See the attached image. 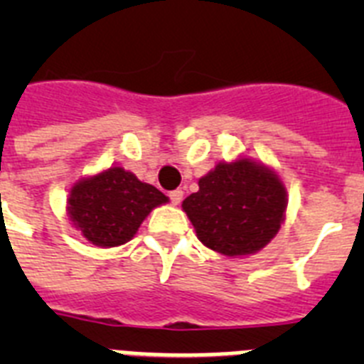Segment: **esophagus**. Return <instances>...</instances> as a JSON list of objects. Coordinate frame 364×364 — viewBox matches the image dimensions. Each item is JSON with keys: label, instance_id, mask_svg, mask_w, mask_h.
I'll use <instances>...</instances> for the list:
<instances>
[{"label": "esophagus", "instance_id": "obj_1", "mask_svg": "<svg viewBox=\"0 0 364 364\" xmlns=\"http://www.w3.org/2000/svg\"><path fill=\"white\" fill-rule=\"evenodd\" d=\"M169 198H171L173 204L178 205L180 202H182V198H184V191H182V189H175V191L169 193Z\"/></svg>", "mask_w": 364, "mask_h": 364}]
</instances>
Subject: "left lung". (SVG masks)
<instances>
[{
	"label": "left lung",
	"instance_id": "left-lung-1",
	"mask_svg": "<svg viewBox=\"0 0 364 364\" xmlns=\"http://www.w3.org/2000/svg\"><path fill=\"white\" fill-rule=\"evenodd\" d=\"M286 208L288 193L277 171L246 154L218 162L182 202L198 240L226 257L260 252L284 224Z\"/></svg>",
	"mask_w": 364,
	"mask_h": 364
}]
</instances>
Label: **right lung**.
<instances>
[{"label": "right lung", "instance_id": "1", "mask_svg": "<svg viewBox=\"0 0 364 364\" xmlns=\"http://www.w3.org/2000/svg\"><path fill=\"white\" fill-rule=\"evenodd\" d=\"M169 198L120 166L82 176L69 189L67 217L76 231L98 247L129 242L147 215Z\"/></svg>", "mask_w": 364, "mask_h": 364}]
</instances>
